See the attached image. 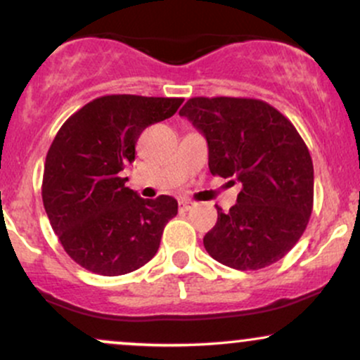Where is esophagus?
<instances>
[{"mask_svg":"<svg viewBox=\"0 0 360 360\" xmlns=\"http://www.w3.org/2000/svg\"><path fill=\"white\" fill-rule=\"evenodd\" d=\"M193 205H194L193 201H189V200H179V208L186 210V212H188V210H191Z\"/></svg>","mask_w":360,"mask_h":360,"instance_id":"34e87169","label":"esophagus"}]
</instances>
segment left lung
<instances>
[{
  "label": "left lung",
  "mask_w": 360,
  "mask_h": 360,
  "mask_svg": "<svg viewBox=\"0 0 360 360\" xmlns=\"http://www.w3.org/2000/svg\"><path fill=\"white\" fill-rule=\"evenodd\" d=\"M205 135L213 176L242 183L237 205L205 235L223 266L257 271L283 259L313 210V162L292 123L266 101L191 98L179 111Z\"/></svg>",
  "instance_id": "1"
}]
</instances>
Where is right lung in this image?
Listing matches in <instances>:
<instances>
[{
  "mask_svg": "<svg viewBox=\"0 0 360 360\" xmlns=\"http://www.w3.org/2000/svg\"><path fill=\"white\" fill-rule=\"evenodd\" d=\"M183 98L111 94L84 105L57 131L47 152L42 200L69 257L94 274L122 276L157 254L177 201L143 200L122 171L148 125L171 118Z\"/></svg>",
  "mask_w": 360,
  "mask_h": 360,
  "instance_id": "obj_1",
  "label": "right lung"
}]
</instances>
